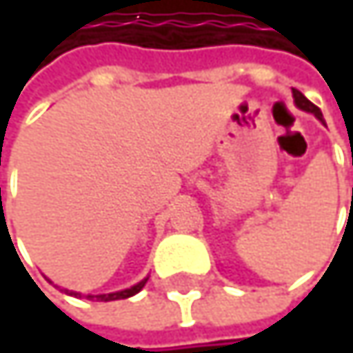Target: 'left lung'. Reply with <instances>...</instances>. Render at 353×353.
<instances>
[{
    "mask_svg": "<svg viewBox=\"0 0 353 353\" xmlns=\"http://www.w3.org/2000/svg\"><path fill=\"white\" fill-rule=\"evenodd\" d=\"M292 94H294V102H296V106L301 108V110H305V112H311V114H315L319 120L323 122V114H321V110H319L311 100H307L299 90H292Z\"/></svg>",
    "mask_w": 353,
    "mask_h": 353,
    "instance_id": "obj_1",
    "label": "left lung"
}]
</instances>
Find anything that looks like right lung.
Here are the masks:
<instances>
[{
  "label": "right lung",
  "instance_id": "right-lung-1",
  "mask_svg": "<svg viewBox=\"0 0 353 353\" xmlns=\"http://www.w3.org/2000/svg\"><path fill=\"white\" fill-rule=\"evenodd\" d=\"M147 284V280H143V282H139L137 286H132V288H126V290H122V292H112V294H100V296H92V294H88L85 299H98V301H120V299H128V296H132V294H137L143 286ZM71 296H81L79 292H69Z\"/></svg>",
  "mask_w": 353,
  "mask_h": 353
}]
</instances>
